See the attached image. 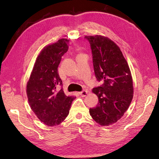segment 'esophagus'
<instances>
[{
	"label": "esophagus",
	"mask_w": 159,
	"mask_h": 159,
	"mask_svg": "<svg viewBox=\"0 0 159 159\" xmlns=\"http://www.w3.org/2000/svg\"><path fill=\"white\" fill-rule=\"evenodd\" d=\"M78 93H79L81 96H85V95H86V94L88 93V91H86V90H83V91H80V92H79Z\"/></svg>",
	"instance_id": "1"
}]
</instances>
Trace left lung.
Here are the masks:
<instances>
[{"instance_id": "left-lung-1", "label": "left lung", "mask_w": 159, "mask_h": 159, "mask_svg": "<svg viewBox=\"0 0 159 159\" xmlns=\"http://www.w3.org/2000/svg\"><path fill=\"white\" fill-rule=\"evenodd\" d=\"M92 53L97 80L102 84L93 89L99 103L89 114L101 125L116 123L125 113L133 97V80L126 60L118 46L100 35L86 36Z\"/></svg>"}]
</instances>
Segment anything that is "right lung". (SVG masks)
<instances>
[{"label":"right lung","instance_id":"obj_1","mask_svg":"<svg viewBox=\"0 0 159 159\" xmlns=\"http://www.w3.org/2000/svg\"><path fill=\"white\" fill-rule=\"evenodd\" d=\"M69 40L61 38L44 47L38 56L26 86L32 110L48 126L61 123L68 116L75 97H68L63 89L57 68L69 48Z\"/></svg>","mask_w":159,"mask_h":159}]
</instances>
